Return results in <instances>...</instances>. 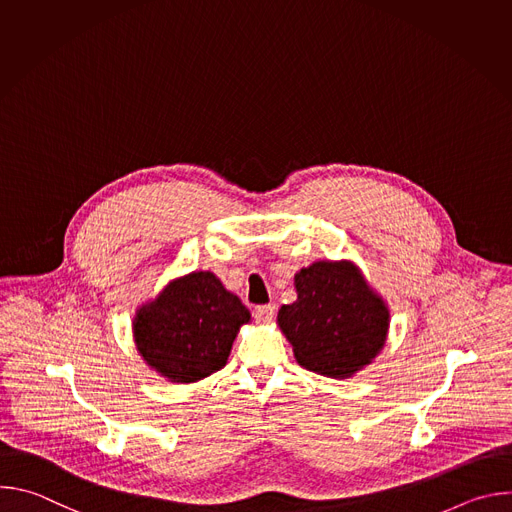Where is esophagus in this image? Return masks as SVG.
Returning a JSON list of instances; mask_svg holds the SVG:
<instances>
[{
	"mask_svg": "<svg viewBox=\"0 0 512 512\" xmlns=\"http://www.w3.org/2000/svg\"><path fill=\"white\" fill-rule=\"evenodd\" d=\"M253 314H255V320H257L259 324H267V322H271L273 316H275V306H273V304L257 306V308L253 310Z\"/></svg>",
	"mask_w": 512,
	"mask_h": 512,
	"instance_id": "1",
	"label": "esophagus"
}]
</instances>
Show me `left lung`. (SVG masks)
Returning <instances> with one entry per match:
<instances>
[{"label":"left lung","instance_id":"left-lung-1","mask_svg":"<svg viewBox=\"0 0 512 512\" xmlns=\"http://www.w3.org/2000/svg\"><path fill=\"white\" fill-rule=\"evenodd\" d=\"M298 300L277 324L304 369L348 379L383 350L389 308L352 261H316L296 273Z\"/></svg>","mask_w":512,"mask_h":512}]
</instances>
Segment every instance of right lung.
<instances>
[{
	"label": "right lung",
	"mask_w": 512,
	"mask_h": 512,
	"mask_svg": "<svg viewBox=\"0 0 512 512\" xmlns=\"http://www.w3.org/2000/svg\"><path fill=\"white\" fill-rule=\"evenodd\" d=\"M249 320V310L221 279L192 271L135 312L133 338L156 373L172 383H196L225 367L239 328Z\"/></svg>",
	"instance_id": "obj_1"
}]
</instances>
